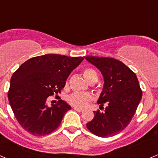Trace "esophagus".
Wrapping results in <instances>:
<instances>
[{
	"label": "esophagus",
	"instance_id": "obj_1",
	"mask_svg": "<svg viewBox=\"0 0 158 158\" xmlns=\"http://www.w3.org/2000/svg\"><path fill=\"white\" fill-rule=\"evenodd\" d=\"M74 110L77 111H79V112H81V111H83V109H81V108H79V107H75Z\"/></svg>",
	"mask_w": 158,
	"mask_h": 158
}]
</instances>
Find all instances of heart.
<instances>
[{
  "label": "heart",
  "mask_w": 158,
  "mask_h": 158,
  "mask_svg": "<svg viewBox=\"0 0 158 158\" xmlns=\"http://www.w3.org/2000/svg\"><path fill=\"white\" fill-rule=\"evenodd\" d=\"M84 76L88 80L91 81L93 78L97 77V73L94 69L91 68H87L84 70ZM92 96L89 94H84L81 93H74L68 97L69 104L77 107H85L88 102L91 100Z\"/></svg>",
  "instance_id": "b5f03b06"
}]
</instances>
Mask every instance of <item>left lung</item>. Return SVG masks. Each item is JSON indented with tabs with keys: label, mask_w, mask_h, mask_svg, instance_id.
<instances>
[{
	"label": "left lung",
	"mask_w": 158,
	"mask_h": 158,
	"mask_svg": "<svg viewBox=\"0 0 158 158\" xmlns=\"http://www.w3.org/2000/svg\"><path fill=\"white\" fill-rule=\"evenodd\" d=\"M84 58L100 69L104 77V88L97 103L100 107L107 105L104 112L94 111V118L86 126L96 136H114L128 126L140 103L142 91L139 80L133 71L115 58Z\"/></svg>",
	"instance_id": "1"
}]
</instances>
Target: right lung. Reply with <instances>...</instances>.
<instances>
[{
	"label": "right lung",
	"instance_id": "obj_1",
	"mask_svg": "<svg viewBox=\"0 0 158 158\" xmlns=\"http://www.w3.org/2000/svg\"><path fill=\"white\" fill-rule=\"evenodd\" d=\"M82 57L45 54L22 64L11 77L8 98L19 125L36 136L51 133L59 127L71 107L59 100L51 107L47 100L61 93L65 81L82 62Z\"/></svg>",
	"mask_w": 158,
	"mask_h": 158
}]
</instances>
